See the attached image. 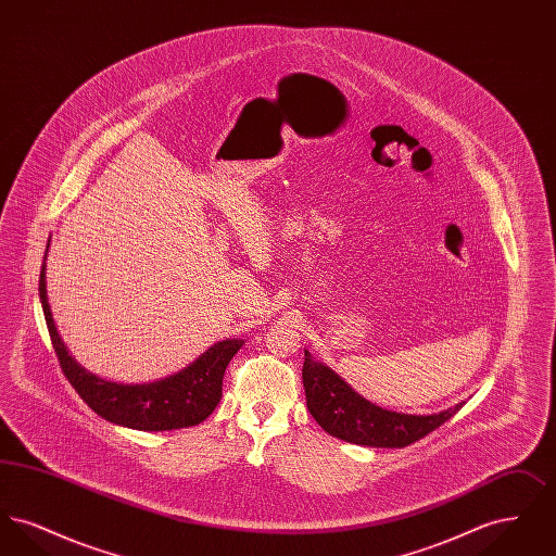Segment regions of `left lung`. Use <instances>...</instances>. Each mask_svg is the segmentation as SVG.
Masks as SVG:
<instances>
[{"label": "left lung", "instance_id": "left-lung-1", "mask_svg": "<svg viewBox=\"0 0 556 556\" xmlns=\"http://www.w3.org/2000/svg\"><path fill=\"white\" fill-rule=\"evenodd\" d=\"M302 381L311 415L329 435L372 448H404L446 424L465 402L433 415H406L381 408L354 392L344 379L304 350Z\"/></svg>", "mask_w": 556, "mask_h": 556}]
</instances>
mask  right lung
<instances>
[{
  "mask_svg": "<svg viewBox=\"0 0 556 556\" xmlns=\"http://www.w3.org/2000/svg\"><path fill=\"white\" fill-rule=\"evenodd\" d=\"M39 300L60 367L83 402L110 424L139 431L181 429L208 419L223 396L225 369L245 344L241 338L223 340L175 375L150 383H116L80 367L62 342L48 302L46 263L39 275Z\"/></svg>",
  "mask_w": 556,
  "mask_h": 556,
  "instance_id": "obj_1",
  "label": "right lung"
}]
</instances>
